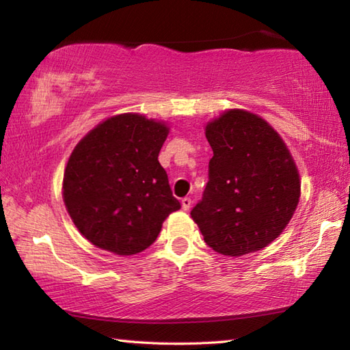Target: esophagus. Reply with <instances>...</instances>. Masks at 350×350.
Segmentation results:
<instances>
[{
    "label": "esophagus",
    "mask_w": 350,
    "mask_h": 350,
    "mask_svg": "<svg viewBox=\"0 0 350 350\" xmlns=\"http://www.w3.org/2000/svg\"><path fill=\"white\" fill-rule=\"evenodd\" d=\"M191 204H193V200L189 199V198H183L182 199V208L185 210V211H188L189 208H191Z\"/></svg>",
    "instance_id": "1"
}]
</instances>
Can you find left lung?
<instances>
[{
  "instance_id": "left-lung-1",
  "label": "left lung",
  "mask_w": 350,
  "mask_h": 350,
  "mask_svg": "<svg viewBox=\"0 0 350 350\" xmlns=\"http://www.w3.org/2000/svg\"><path fill=\"white\" fill-rule=\"evenodd\" d=\"M213 150L208 182L191 210L206 245L225 256L260 250L287 227L299 174L286 144L264 118L230 109L205 128Z\"/></svg>"
}]
</instances>
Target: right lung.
<instances>
[{"label": "right lung", "instance_id": "obj_1", "mask_svg": "<svg viewBox=\"0 0 350 350\" xmlns=\"http://www.w3.org/2000/svg\"><path fill=\"white\" fill-rule=\"evenodd\" d=\"M170 129L140 114L100 123L70 154L63 200L75 227L98 248L144 252L180 204L157 157Z\"/></svg>", "mask_w": 350, "mask_h": 350}]
</instances>
